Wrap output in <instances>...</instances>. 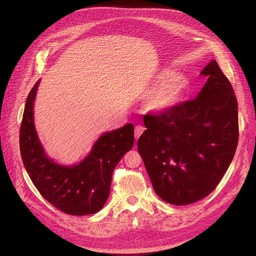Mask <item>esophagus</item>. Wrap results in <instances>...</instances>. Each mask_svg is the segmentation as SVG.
Here are the masks:
<instances>
[{"instance_id": "obj_1", "label": "esophagus", "mask_w": 256, "mask_h": 256, "mask_svg": "<svg viewBox=\"0 0 256 256\" xmlns=\"http://www.w3.org/2000/svg\"><path fill=\"white\" fill-rule=\"evenodd\" d=\"M144 130H145V128L142 126H137L135 128V138H136V140L139 139V137L143 134Z\"/></svg>"}]
</instances>
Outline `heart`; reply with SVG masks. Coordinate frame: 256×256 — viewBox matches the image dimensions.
<instances>
[{
    "label": "heart",
    "mask_w": 256,
    "mask_h": 256,
    "mask_svg": "<svg viewBox=\"0 0 256 256\" xmlns=\"http://www.w3.org/2000/svg\"><path fill=\"white\" fill-rule=\"evenodd\" d=\"M154 86L146 93L144 104L148 111L164 113L173 109L184 96L186 80L182 74L171 70H163L156 74Z\"/></svg>",
    "instance_id": "b5f03b06"
}]
</instances>
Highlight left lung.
<instances>
[{"label":"left lung","mask_w":256,"mask_h":256,"mask_svg":"<svg viewBox=\"0 0 256 256\" xmlns=\"http://www.w3.org/2000/svg\"><path fill=\"white\" fill-rule=\"evenodd\" d=\"M195 100L144 116L138 152L158 197L186 206L210 195L230 167L238 140V100L218 63Z\"/></svg>","instance_id":"left-lung-1"}]
</instances>
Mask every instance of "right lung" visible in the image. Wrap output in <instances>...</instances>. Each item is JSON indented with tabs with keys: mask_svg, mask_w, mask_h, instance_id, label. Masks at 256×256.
<instances>
[{
	"mask_svg": "<svg viewBox=\"0 0 256 256\" xmlns=\"http://www.w3.org/2000/svg\"><path fill=\"white\" fill-rule=\"evenodd\" d=\"M38 85L39 80L26 98L20 124L24 166L39 193L59 210L72 216L96 214L109 197L116 165L134 146V126L128 124L104 132L78 165H59L46 156L35 130L33 109Z\"/></svg>",
	"mask_w": 256,
	"mask_h": 256,
	"instance_id": "1",
	"label": "right lung"
}]
</instances>
